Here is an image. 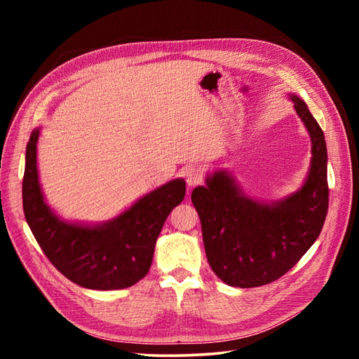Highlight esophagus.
Instances as JSON below:
<instances>
[{
	"label": "esophagus",
	"mask_w": 359,
	"mask_h": 359,
	"mask_svg": "<svg viewBox=\"0 0 359 359\" xmlns=\"http://www.w3.org/2000/svg\"><path fill=\"white\" fill-rule=\"evenodd\" d=\"M186 181L189 184V187L199 186L203 181V170L201 168H189L186 170Z\"/></svg>",
	"instance_id": "esophagus-1"
}]
</instances>
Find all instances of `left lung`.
<instances>
[{
  "label": "left lung",
  "mask_w": 359,
  "mask_h": 359,
  "mask_svg": "<svg viewBox=\"0 0 359 359\" xmlns=\"http://www.w3.org/2000/svg\"><path fill=\"white\" fill-rule=\"evenodd\" d=\"M311 140V161L301 189L262 202L238 186L226 169L208 173L191 193L208 264L235 287L273 283L295 265L318 240L328 212V153L318 121L302 99L289 94Z\"/></svg>",
  "instance_id": "left-lung-1"
}]
</instances>
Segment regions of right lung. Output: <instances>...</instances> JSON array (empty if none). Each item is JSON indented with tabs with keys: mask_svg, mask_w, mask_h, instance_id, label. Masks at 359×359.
<instances>
[{
	"mask_svg": "<svg viewBox=\"0 0 359 359\" xmlns=\"http://www.w3.org/2000/svg\"><path fill=\"white\" fill-rule=\"evenodd\" d=\"M39 136L40 128H36L27 145L22 201L27 223L43 253L64 277L82 287L133 286L148 274L161 227L186 196V181L177 178L163 184L107 222H66L43 196L37 170Z\"/></svg>",
	"mask_w": 359,
	"mask_h": 359,
	"instance_id": "obj_1",
	"label": "right lung"
}]
</instances>
